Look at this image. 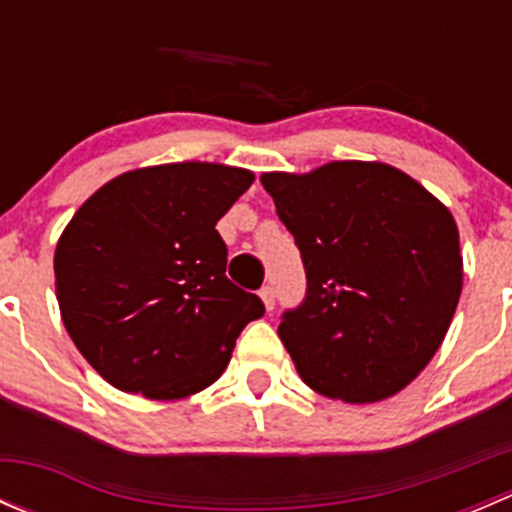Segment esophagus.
Returning <instances> with one entry per match:
<instances>
[{
  "mask_svg": "<svg viewBox=\"0 0 512 512\" xmlns=\"http://www.w3.org/2000/svg\"><path fill=\"white\" fill-rule=\"evenodd\" d=\"M260 297H262V302H265L267 312H272V309H275V304H277L275 289H272V287H262L260 289Z\"/></svg>",
  "mask_w": 512,
  "mask_h": 512,
  "instance_id": "esophagus-1",
  "label": "esophagus"
}]
</instances>
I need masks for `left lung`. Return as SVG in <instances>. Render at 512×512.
Segmentation results:
<instances>
[{
	"mask_svg": "<svg viewBox=\"0 0 512 512\" xmlns=\"http://www.w3.org/2000/svg\"><path fill=\"white\" fill-rule=\"evenodd\" d=\"M260 180L307 275L277 329L299 376L349 404L394 396L438 352L461 297L453 215L384 163L337 160Z\"/></svg>",
	"mask_w": 512,
	"mask_h": 512,
	"instance_id": "1",
	"label": "left lung"
}]
</instances>
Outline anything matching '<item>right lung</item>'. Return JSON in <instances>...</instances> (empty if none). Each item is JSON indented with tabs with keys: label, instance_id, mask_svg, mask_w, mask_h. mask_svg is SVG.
<instances>
[{
	"label": "right lung",
	"instance_id": "1",
	"mask_svg": "<svg viewBox=\"0 0 512 512\" xmlns=\"http://www.w3.org/2000/svg\"><path fill=\"white\" fill-rule=\"evenodd\" d=\"M255 175L215 163L123 173L71 218L54 255L61 319L116 389L183 399L225 371L257 294L225 275L218 220Z\"/></svg>",
	"mask_w": 512,
	"mask_h": 512
}]
</instances>
